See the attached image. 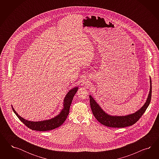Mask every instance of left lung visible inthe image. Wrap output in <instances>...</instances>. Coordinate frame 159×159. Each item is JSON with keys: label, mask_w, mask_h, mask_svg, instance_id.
<instances>
[{"label": "left lung", "mask_w": 159, "mask_h": 159, "mask_svg": "<svg viewBox=\"0 0 159 159\" xmlns=\"http://www.w3.org/2000/svg\"><path fill=\"white\" fill-rule=\"evenodd\" d=\"M150 91L147 100L139 110L135 113L125 116H111L106 113L100 106H99L96 101L92 97L89 96L90 103L91 106L92 112L97 120L100 122L101 124L111 128H124L134 125L140 118L144 114L147 108L149 105L152 98V80L150 77Z\"/></svg>", "instance_id": "8db88e82"}]
</instances>
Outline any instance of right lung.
<instances>
[{
  "mask_svg": "<svg viewBox=\"0 0 159 159\" xmlns=\"http://www.w3.org/2000/svg\"><path fill=\"white\" fill-rule=\"evenodd\" d=\"M78 90V87H75L67 92L66 96L63 100L62 110L60 112L58 116H55L51 119L47 120H41V121H30L26 120L23 118H22L17 113L11 106L13 111L15 112V114L19 118L24 125L27 126L29 128L34 130L39 131H47V130H52L61 125H62L63 122L67 118V116L69 113V108L71 105L73 97L75 95L76 93Z\"/></svg>",
  "mask_w": 159,
  "mask_h": 159,
  "instance_id": "1",
  "label": "right lung"
}]
</instances>
